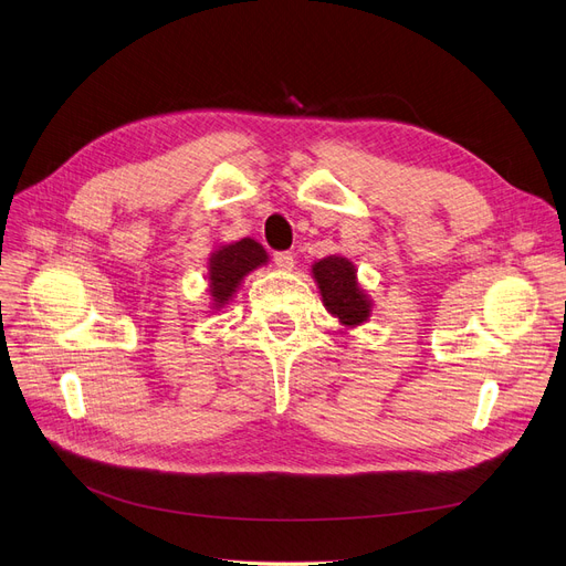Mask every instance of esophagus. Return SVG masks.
<instances>
[{
    "label": "esophagus",
    "instance_id": "34e87169",
    "mask_svg": "<svg viewBox=\"0 0 566 566\" xmlns=\"http://www.w3.org/2000/svg\"><path fill=\"white\" fill-rule=\"evenodd\" d=\"M272 261H275L280 270L294 268V254H291V251H275V254H272Z\"/></svg>",
    "mask_w": 566,
    "mask_h": 566
}]
</instances>
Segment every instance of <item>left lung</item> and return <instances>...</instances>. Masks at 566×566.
I'll list each match as a JSON object with an SVG mask.
<instances>
[{
  "label": "left lung",
  "instance_id": "8db88e82",
  "mask_svg": "<svg viewBox=\"0 0 566 566\" xmlns=\"http://www.w3.org/2000/svg\"><path fill=\"white\" fill-rule=\"evenodd\" d=\"M326 310L343 326H359L370 317V301L357 282V268L343 256H326L312 265Z\"/></svg>",
  "mask_w": 566,
  "mask_h": 566
}]
</instances>
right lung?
<instances>
[{"instance_id": "obj_1", "label": "right lung", "mask_w": 566, "mask_h": 566, "mask_svg": "<svg viewBox=\"0 0 566 566\" xmlns=\"http://www.w3.org/2000/svg\"><path fill=\"white\" fill-rule=\"evenodd\" d=\"M268 261L265 249L256 240H240L233 244L219 247L209 259V294H212L214 307H223L233 298L235 289L249 275Z\"/></svg>"}]
</instances>
